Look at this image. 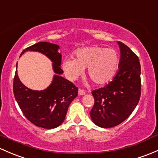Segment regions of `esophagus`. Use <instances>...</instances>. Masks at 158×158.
<instances>
[{"mask_svg":"<svg viewBox=\"0 0 158 158\" xmlns=\"http://www.w3.org/2000/svg\"><path fill=\"white\" fill-rule=\"evenodd\" d=\"M85 94V91L82 90V89H79V95H83V94Z\"/></svg>","mask_w":158,"mask_h":158,"instance_id":"1","label":"esophagus"}]
</instances>
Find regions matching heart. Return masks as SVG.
<instances>
[{"mask_svg":"<svg viewBox=\"0 0 158 158\" xmlns=\"http://www.w3.org/2000/svg\"><path fill=\"white\" fill-rule=\"evenodd\" d=\"M119 53L114 48L100 46L81 48L75 52V59L64 60V69L70 79H75L87 68V75L95 84H105L113 79L119 66Z\"/></svg>","mask_w":158,"mask_h":158,"instance_id":"1","label":"heart"}]
</instances>
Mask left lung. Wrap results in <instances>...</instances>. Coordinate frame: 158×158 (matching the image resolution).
I'll return each mask as SVG.
<instances>
[{"label": "left lung", "mask_w": 158, "mask_h": 158, "mask_svg": "<svg viewBox=\"0 0 158 158\" xmlns=\"http://www.w3.org/2000/svg\"><path fill=\"white\" fill-rule=\"evenodd\" d=\"M120 48L119 71L108 84L92 92L94 104L90 111L92 121L98 127L110 128L129 117L141 96V66L135 53L118 41Z\"/></svg>", "instance_id": "1"}]
</instances>
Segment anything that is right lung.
I'll return each instance as SVG.
<instances>
[{"label": "right lung", "instance_id": "obj_1", "mask_svg": "<svg viewBox=\"0 0 158 158\" xmlns=\"http://www.w3.org/2000/svg\"><path fill=\"white\" fill-rule=\"evenodd\" d=\"M57 44L40 41L21 53L27 51H39L52 60L53 68L57 74L64 73L60 68L61 54ZM17 66V65H16ZM13 90L14 97L23 114L32 124L44 129L59 127L65 119L70 103L78 95V87L62 76L55 75L52 83L43 91L28 89L18 77L17 71L13 78Z\"/></svg>", "mask_w": 158, "mask_h": 158}]
</instances>
